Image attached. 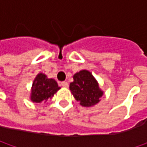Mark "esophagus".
<instances>
[{
	"mask_svg": "<svg viewBox=\"0 0 147 147\" xmlns=\"http://www.w3.org/2000/svg\"><path fill=\"white\" fill-rule=\"evenodd\" d=\"M60 85H61L62 87H64V88H68V87H69V83L67 82H62L60 83Z\"/></svg>",
	"mask_w": 147,
	"mask_h": 147,
	"instance_id": "1",
	"label": "esophagus"
}]
</instances>
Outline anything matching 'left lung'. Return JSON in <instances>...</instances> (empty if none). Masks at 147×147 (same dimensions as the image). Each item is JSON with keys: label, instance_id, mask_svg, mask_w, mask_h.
Here are the masks:
<instances>
[{"label": "left lung", "instance_id": "1", "mask_svg": "<svg viewBox=\"0 0 147 147\" xmlns=\"http://www.w3.org/2000/svg\"><path fill=\"white\" fill-rule=\"evenodd\" d=\"M69 89L74 97L84 107H91L100 101L103 92L91 72L81 70L74 75V82H71Z\"/></svg>", "mask_w": 147, "mask_h": 147}]
</instances>
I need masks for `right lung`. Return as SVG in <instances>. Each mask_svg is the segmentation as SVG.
<instances>
[{
    "instance_id": "add662e5",
    "label": "right lung",
    "mask_w": 147,
    "mask_h": 147,
    "mask_svg": "<svg viewBox=\"0 0 147 147\" xmlns=\"http://www.w3.org/2000/svg\"><path fill=\"white\" fill-rule=\"evenodd\" d=\"M60 89L56 81L53 78H48L46 74L40 73L35 78L32 86L30 98L32 102H45L53 97L54 94Z\"/></svg>"
}]
</instances>
